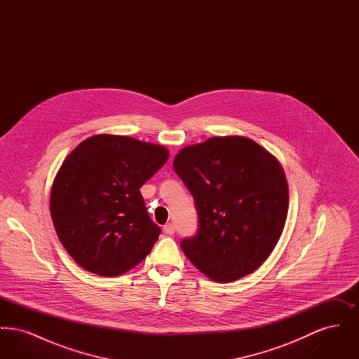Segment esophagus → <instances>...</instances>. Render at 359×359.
I'll return each instance as SVG.
<instances>
[{
    "mask_svg": "<svg viewBox=\"0 0 359 359\" xmlns=\"http://www.w3.org/2000/svg\"><path fill=\"white\" fill-rule=\"evenodd\" d=\"M164 233L168 236H173L175 234V224L173 223H167L164 226Z\"/></svg>",
    "mask_w": 359,
    "mask_h": 359,
    "instance_id": "1",
    "label": "esophagus"
}]
</instances>
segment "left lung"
Wrapping results in <instances>:
<instances>
[{
    "instance_id": "left-lung-1",
    "label": "left lung",
    "mask_w": 359,
    "mask_h": 359,
    "mask_svg": "<svg viewBox=\"0 0 359 359\" xmlns=\"http://www.w3.org/2000/svg\"><path fill=\"white\" fill-rule=\"evenodd\" d=\"M173 170L191 191L196 237L182 241L188 259L218 283L253 273L271 256L288 215V182L274 154L243 136L184 147Z\"/></svg>"
}]
</instances>
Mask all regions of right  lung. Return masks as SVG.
<instances>
[{
  "mask_svg": "<svg viewBox=\"0 0 359 359\" xmlns=\"http://www.w3.org/2000/svg\"><path fill=\"white\" fill-rule=\"evenodd\" d=\"M168 157L163 145L95 135L65 158L52 183L50 211L57 237L81 268L114 277L149 255L160 227L140 187Z\"/></svg>",
  "mask_w": 359,
  "mask_h": 359,
  "instance_id": "add662e5",
  "label": "right lung"
}]
</instances>
